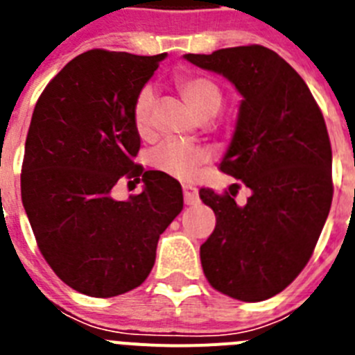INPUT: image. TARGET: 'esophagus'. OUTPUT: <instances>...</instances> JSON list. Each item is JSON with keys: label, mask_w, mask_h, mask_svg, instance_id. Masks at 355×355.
<instances>
[{"label": "esophagus", "mask_w": 355, "mask_h": 355, "mask_svg": "<svg viewBox=\"0 0 355 355\" xmlns=\"http://www.w3.org/2000/svg\"><path fill=\"white\" fill-rule=\"evenodd\" d=\"M183 196H184V205H196L199 200V193H197L196 187H190V184H184L183 187Z\"/></svg>", "instance_id": "esophagus-1"}]
</instances>
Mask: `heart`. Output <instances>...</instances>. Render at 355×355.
Instances as JSON below:
<instances>
[{
  "mask_svg": "<svg viewBox=\"0 0 355 355\" xmlns=\"http://www.w3.org/2000/svg\"><path fill=\"white\" fill-rule=\"evenodd\" d=\"M175 89L180 90L184 101L197 115L206 112H218L222 105L220 89L216 87L215 81L209 78L199 76V74H180L174 80ZM153 106H155V94L150 87H144L133 103V124L135 130L140 137L150 135V117H153ZM209 159L208 149L193 146L190 142H175L163 144L162 147L153 150L150 163L153 167L165 174L172 175L175 180H193L199 172L200 165H205Z\"/></svg>",
  "mask_w": 355,
  "mask_h": 355,
  "instance_id": "b5f03b06",
  "label": "heart"
}]
</instances>
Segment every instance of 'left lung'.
<instances>
[{
	"label": "left lung",
	"instance_id": "left-lung-1",
	"mask_svg": "<svg viewBox=\"0 0 355 355\" xmlns=\"http://www.w3.org/2000/svg\"><path fill=\"white\" fill-rule=\"evenodd\" d=\"M184 60L222 74L240 92L220 171L252 192L238 206L229 193L200 188L216 216L215 231L200 245L202 270L215 290L233 299H270L302 272L331 209L332 150L324 115L299 72L258 44L188 53Z\"/></svg>",
	"mask_w": 355,
	"mask_h": 355
}]
</instances>
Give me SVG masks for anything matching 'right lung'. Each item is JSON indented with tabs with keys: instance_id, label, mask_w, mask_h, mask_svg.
<instances>
[{
	"instance_id": "1",
	"label": "right lung",
	"mask_w": 355,
	"mask_h": 355,
	"mask_svg": "<svg viewBox=\"0 0 355 355\" xmlns=\"http://www.w3.org/2000/svg\"><path fill=\"white\" fill-rule=\"evenodd\" d=\"M165 56L81 53L49 81L31 115L23 206L44 259L80 293L108 299L140 286L159 234L183 209L174 178L133 162L140 149L135 97ZM122 177H142L144 190L114 200L111 188Z\"/></svg>"
}]
</instances>
